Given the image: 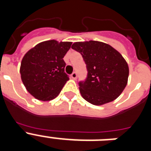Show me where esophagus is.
<instances>
[{"instance_id":"esophagus-1","label":"esophagus","mask_w":151,"mask_h":151,"mask_svg":"<svg viewBox=\"0 0 151 151\" xmlns=\"http://www.w3.org/2000/svg\"><path fill=\"white\" fill-rule=\"evenodd\" d=\"M71 77H72V78H73V79H76V78H77L76 73V72H74V73H72Z\"/></svg>"}]
</instances>
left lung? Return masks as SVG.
<instances>
[{
	"label": "left lung",
	"instance_id": "obj_1",
	"mask_svg": "<svg viewBox=\"0 0 151 151\" xmlns=\"http://www.w3.org/2000/svg\"><path fill=\"white\" fill-rule=\"evenodd\" d=\"M72 48L82 54L87 67V78L78 83L84 99L96 106L116 99L127 85L129 73L120 53L97 41L75 42Z\"/></svg>",
	"mask_w": 151,
	"mask_h": 151
}]
</instances>
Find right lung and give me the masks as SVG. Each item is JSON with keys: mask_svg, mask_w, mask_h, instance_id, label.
Here are the masks:
<instances>
[{"mask_svg": "<svg viewBox=\"0 0 151 151\" xmlns=\"http://www.w3.org/2000/svg\"><path fill=\"white\" fill-rule=\"evenodd\" d=\"M72 42L49 40L38 44L24 55L20 74L26 90L35 98L47 101L58 96L69 79L63 57Z\"/></svg>", "mask_w": 151, "mask_h": 151, "instance_id": "1", "label": "right lung"}]
</instances>
